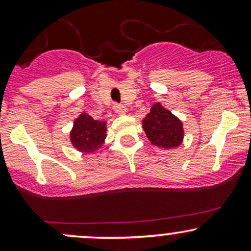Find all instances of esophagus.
<instances>
[{"label": "esophagus", "instance_id": "1", "mask_svg": "<svg viewBox=\"0 0 251 251\" xmlns=\"http://www.w3.org/2000/svg\"><path fill=\"white\" fill-rule=\"evenodd\" d=\"M113 109H114V112H116L117 114H119V116H123V114H125V113H126V108H125V106L119 105V103H114Z\"/></svg>", "mask_w": 251, "mask_h": 251}]
</instances>
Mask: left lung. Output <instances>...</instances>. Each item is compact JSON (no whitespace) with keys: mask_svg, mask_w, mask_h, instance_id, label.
Here are the masks:
<instances>
[{"mask_svg":"<svg viewBox=\"0 0 251 251\" xmlns=\"http://www.w3.org/2000/svg\"><path fill=\"white\" fill-rule=\"evenodd\" d=\"M143 128L151 144L158 148L174 149L183 143V123L159 102L144 118Z\"/></svg>","mask_w":251,"mask_h":251,"instance_id":"obj_1","label":"left lung"}]
</instances>
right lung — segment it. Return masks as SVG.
Returning <instances> with one entry per match:
<instances>
[{"mask_svg":"<svg viewBox=\"0 0 251 251\" xmlns=\"http://www.w3.org/2000/svg\"><path fill=\"white\" fill-rule=\"evenodd\" d=\"M106 122L94 120L86 112H82L74 120L70 138L72 145L83 153H93L101 148L106 139Z\"/></svg>","mask_w":251,"mask_h":251,"instance_id":"add662e5","label":"right lung"}]
</instances>
